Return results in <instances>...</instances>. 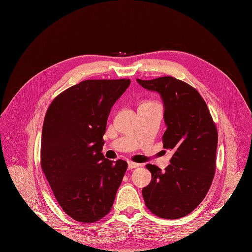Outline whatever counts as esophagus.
Here are the masks:
<instances>
[{
	"label": "esophagus",
	"mask_w": 252,
	"mask_h": 252,
	"mask_svg": "<svg viewBox=\"0 0 252 252\" xmlns=\"http://www.w3.org/2000/svg\"><path fill=\"white\" fill-rule=\"evenodd\" d=\"M128 164V169H133V168H136L138 167L140 164L139 163H136V162H133V161H128L127 162Z\"/></svg>",
	"instance_id": "34e87169"
}]
</instances>
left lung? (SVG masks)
<instances>
[{
	"mask_svg": "<svg viewBox=\"0 0 252 252\" xmlns=\"http://www.w3.org/2000/svg\"><path fill=\"white\" fill-rule=\"evenodd\" d=\"M137 82L159 93L166 130L163 148L174 151L162 171L147 164L152 180L143 188L145 204L155 216L180 219L189 215L206 196L216 173L218 129L207 105L196 89L173 76Z\"/></svg>",
	"mask_w": 252,
	"mask_h": 252,
	"instance_id": "left-lung-1",
	"label": "left lung"
}]
</instances>
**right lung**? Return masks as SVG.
<instances>
[{"label":"right lung","instance_id":"obj_1","mask_svg":"<svg viewBox=\"0 0 252 252\" xmlns=\"http://www.w3.org/2000/svg\"><path fill=\"white\" fill-rule=\"evenodd\" d=\"M129 79H87L50 104L42 131L41 166L57 202L77 221L95 222L110 211L127 168L102 153L111 107Z\"/></svg>","mask_w":252,"mask_h":252}]
</instances>
